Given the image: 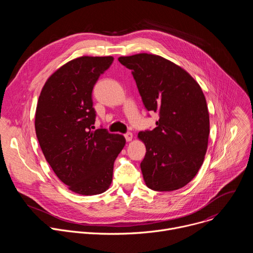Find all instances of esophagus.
Returning <instances> with one entry per match:
<instances>
[{
  "instance_id": "esophagus-1",
  "label": "esophagus",
  "mask_w": 253,
  "mask_h": 253,
  "mask_svg": "<svg viewBox=\"0 0 253 253\" xmlns=\"http://www.w3.org/2000/svg\"><path fill=\"white\" fill-rule=\"evenodd\" d=\"M124 136H125V139H126V141H127V142H130V141H132V138H133V134H132L131 132H128V133H126Z\"/></svg>"
}]
</instances>
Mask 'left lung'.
Instances as JSON below:
<instances>
[{
    "mask_svg": "<svg viewBox=\"0 0 253 253\" xmlns=\"http://www.w3.org/2000/svg\"><path fill=\"white\" fill-rule=\"evenodd\" d=\"M132 70L143 104L158 112L157 127L138 133L146 147L140 164L144 181L155 191L184 187L206 154L209 113L199 84L183 68L158 55L119 57Z\"/></svg>",
    "mask_w": 253,
    "mask_h": 253,
    "instance_id": "1",
    "label": "left lung"
}]
</instances>
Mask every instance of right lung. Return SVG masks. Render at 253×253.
<instances>
[{
    "instance_id": "add662e5",
    "label": "right lung",
    "mask_w": 253,
    "mask_h": 253,
    "mask_svg": "<svg viewBox=\"0 0 253 253\" xmlns=\"http://www.w3.org/2000/svg\"><path fill=\"white\" fill-rule=\"evenodd\" d=\"M114 58L82 56L48 78L38 99L35 129L43 154L68 188L96 195L110 187L114 162L125 146L120 134L92 130V91Z\"/></svg>"
}]
</instances>
